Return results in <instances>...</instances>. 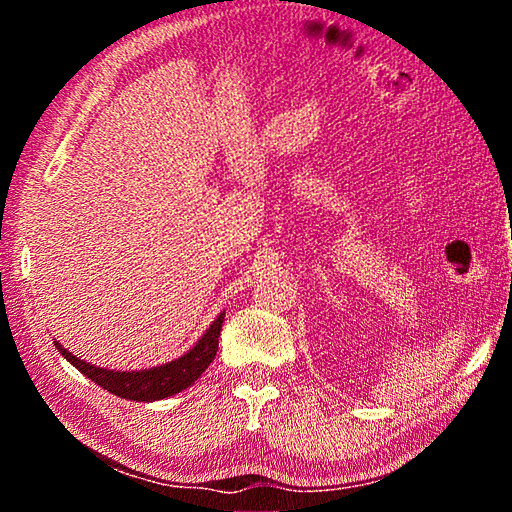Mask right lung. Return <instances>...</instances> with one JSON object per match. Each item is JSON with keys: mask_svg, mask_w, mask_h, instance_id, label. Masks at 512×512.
Listing matches in <instances>:
<instances>
[{"mask_svg": "<svg viewBox=\"0 0 512 512\" xmlns=\"http://www.w3.org/2000/svg\"><path fill=\"white\" fill-rule=\"evenodd\" d=\"M223 316L225 311H221V314L212 320V325L205 329V334L183 354V357L144 370H108L76 357V354L63 348L58 341H54V345L76 370L83 372L85 377L92 379L94 384L103 388V391L133 402H155L176 393H183L185 388L192 386L194 381L203 375L205 368L214 361L216 350H219Z\"/></svg>", "mask_w": 512, "mask_h": 512, "instance_id": "right-lung-1", "label": "right lung"}]
</instances>
